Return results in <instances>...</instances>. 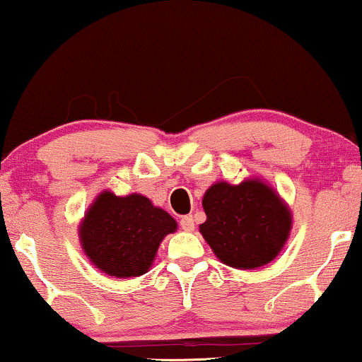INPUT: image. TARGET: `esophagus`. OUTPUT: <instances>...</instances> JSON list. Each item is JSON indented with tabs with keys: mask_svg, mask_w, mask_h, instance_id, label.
Here are the masks:
<instances>
[{
	"mask_svg": "<svg viewBox=\"0 0 362 362\" xmlns=\"http://www.w3.org/2000/svg\"><path fill=\"white\" fill-rule=\"evenodd\" d=\"M180 228L183 230H187V233L195 230V221H193L192 216H183V218L180 219Z\"/></svg>",
	"mask_w": 362,
	"mask_h": 362,
	"instance_id": "esophagus-1",
	"label": "esophagus"
}]
</instances>
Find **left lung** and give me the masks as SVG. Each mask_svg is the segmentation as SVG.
Listing matches in <instances>:
<instances>
[{
	"label": "left lung",
	"instance_id": "8db88e82",
	"mask_svg": "<svg viewBox=\"0 0 362 362\" xmlns=\"http://www.w3.org/2000/svg\"><path fill=\"white\" fill-rule=\"evenodd\" d=\"M203 209L206 221L199 233L221 262L239 269L274 260L293 226L288 204L258 179L239 185L216 182L204 193Z\"/></svg>",
	"mask_w": 362,
	"mask_h": 362
}]
</instances>
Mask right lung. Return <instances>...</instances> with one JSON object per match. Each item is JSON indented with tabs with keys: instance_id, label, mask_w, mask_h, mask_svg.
Here are the masks:
<instances>
[{
	"instance_id": "1",
	"label": "right lung",
	"mask_w": 362,
	"mask_h": 362,
	"mask_svg": "<svg viewBox=\"0 0 362 362\" xmlns=\"http://www.w3.org/2000/svg\"><path fill=\"white\" fill-rule=\"evenodd\" d=\"M177 230L172 216L151 199L132 193L102 192L79 226L83 250L93 265L110 276H141L153 265L160 242Z\"/></svg>"
}]
</instances>
